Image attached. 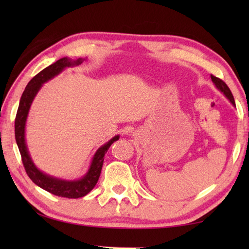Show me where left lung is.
Masks as SVG:
<instances>
[{
	"label": "left lung",
	"mask_w": 249,
	"mask_h": 249,
	"mask_svg": "<svg viewBox=\"0 0 249 249\" xmlns=\"http://www.w3.org/2000/svg\"><path fill=\"white\" fill-rule=\"evenodd\" d=\"M211 79H212V81L214 82V84L216 86V88H217L220 92H223L225 94V96L228 98L230 102L232 103V105L235 106V102H234V98H233V95H232L230 89L228 88V86L221 80V79L215 77L213 75H211Z\"/></svg>",
	"instance_id": "8db88e82"
}]
</instances>
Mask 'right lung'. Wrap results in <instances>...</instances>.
<instances>
[{
	"label": "right lung",
	"instance_id": "1",
	"mask_svg": "<svg viewBox=\"0 0 249 249\" xmlns=\"http://www.w3.org/2000/svg\"><path fill=\"white\" fill-rule=\"evenodd\" d=\"M81 59H79L77 61H71L70 59H67V57H63V59H60L59 61L53 63V64L46 67L45 70L39 71L35 77L32 78L31 81L28 83V86H26L25 89L23 91L22 96L20 98L19 107L15 119V138L16 142H17L18 149L21 154V160H22V163L26 174H28L29 178L37 185V186L47 190V192H49L50 194L59 196V197L71 199L84 197V196L88 195L94 188L99 178L100 171H102L105 158L104 156L106 153H107L110 145L112 144L114 141L119 140L120 137L115 136L114 138H112L108 142V143H106L102 147H99L97 152L95 153L91 167H89V170L86 174V177L78 179V181L67 182L63 181V179H57L49 176H46L45 173L40 172L38 169L34 166L25 145L24 128L26 116H28L31 104L33 102L36 93L39 91L41 84L56 76L57 73H60L65 67L79 65L81 64Z\"/></svg>",
	"mask_w": 249,
	"mask_h": 249
}]
</instances>
